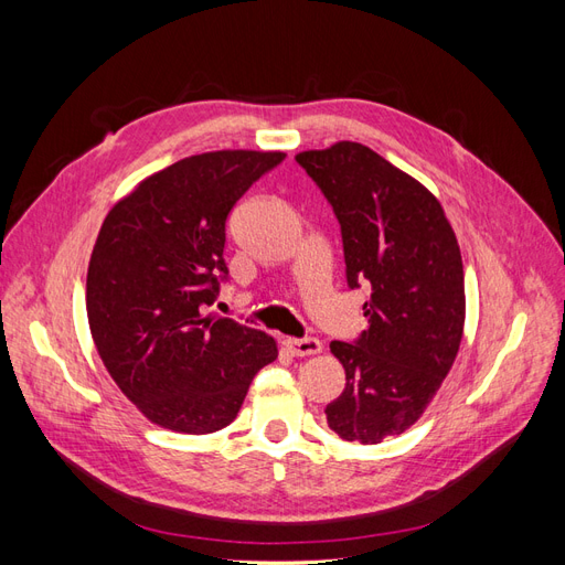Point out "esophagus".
I'll use <instances>...</instances> for the list:
<instances>
[{
	"instance_id": "34e87169",
	"label": "esophagus",
	"mask_w": 565,
	"mask_h": 565,
	"mask_svg": "<svg viewBox=\"0 0 565 565\" xmlns=\"http://www.w3.org/2000/svg\"><path fill=\"white\" fill-rule=\"evenodd\" d=\"M282 344L292 355H316V353L322 351V344H320L316 337H301V339L287 337Z\"/></svg>"
}]
</instances>
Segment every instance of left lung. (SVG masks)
<instances>
[{"mask_svg":"<svg viewBox=\"0 0 565 565\" xmlns=\"http://www.w3.org/2000/svg\"><path fill=\"white\" fill-rule=\"evenodd\" d=\"M339 221L349 289L370 287L367 328L330 349L347 386L324 415L344 440L405 431L450 372L465 330V268L440 202L363 143L295 158Z\"/></svg>","mask_w":565,"mask_h":565,"instance_id":"left-lung-1","label":"left lung"}]
</instances>
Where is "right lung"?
<instances>
[{
  "mask_svg": "<svg viewBox=\"0 0 565 565\" xmlns=\"http://www.w3.org/2000/svg\"><path fill=\"white\" fill-rule=\"evenodd\" d=\"M285 152L218 150L174 162L119 200L87 273L100 361L141 413L179 434H212L276 361L268 334L210 306L228 282L226 218Z\"/></svg>",
  "mask_w": 565,
  "mask_h": 565,
  "instance_id": "add662e5",
  "label": "right lung"
}]
</instances>
